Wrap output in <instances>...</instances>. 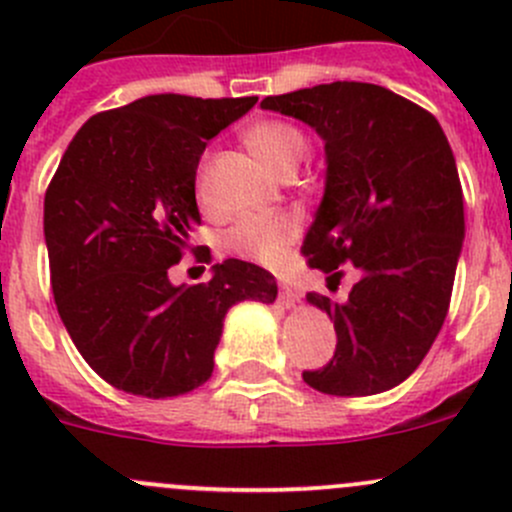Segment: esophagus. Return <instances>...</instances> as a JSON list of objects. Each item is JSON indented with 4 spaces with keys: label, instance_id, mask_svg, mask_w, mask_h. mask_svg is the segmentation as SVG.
Here are the masks:
<instances>
[{
    "label": "esophagus",
    "instance_id": "obj_1",
    "mask_svg": "<svg viewBox=\"0 0 512 512\" xmlns=\"http://www.w3.org/2000/svg\"><path fill=\"white\" fill-rule=\"evenodd\" d=\"M297 292H294L292 287L289 285H280V292H277V302L282 304V307L285 309H289V307H294V304H297Z\"/></svg>",
    "mask_w": 512,
    "mask_h": 512
}]
</instances>
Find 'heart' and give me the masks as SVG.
I'll return each instance as SVG.
<instances>
[{
	"mask_svg": "<svg viewBox=\"0 0 512 512\" xmlns=\"http://www.w3.org/2000/svg\"><path fill=\"white\" fill-rule=\"evenodd\" d=\"M245 146L255 153L275 175H294L297 165L307 153V136L297 126L277 118L252 123L245 131ZM205 173L208 160H203L198 173V195L205 198ZM299 225L292 215H260L240 220L227 232V247L237 255L255 260L260 265H277L285 257L287 247L297 237Z\"/></svg>",
	"mask_w": 512,
	"mask_h": 512,
	"instance_id": "obj_1",
	"label": "heart"
}]
</instances>
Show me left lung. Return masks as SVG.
Masks as SVG:
<instances>
[{
	"label": "left lung",
	"mask_w": 512,
	"mask_h": 512,
	"mask_svg": "<svg viewBox=\"0 0 512 512\" xmlns=\"http://www.w3.org/2000/svg\"><path fill=\"white\" fill-rule=\"evenodd\" d=\"M260 106L299 118L324 141L327 183L302 247L309 267L337 282L347 262L361 272L344 304L307 294L334 322L337 352L302 379L332 396L394 389L441 332L466 235L446 133L416 103L359 81L267 96Z\"/></svg>",
	"instance_id": "8db88e82"
}]
</instances>
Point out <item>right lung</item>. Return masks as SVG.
I'll return each instance as SVG.
<instances>
[{
	"mask_svg": "<svg viewBox=\"0 0 512 512\" xmlns=\"http://www.w3.org/2000/svg\"><path fill=\"white\" fill-rule=\"evenodd\" d=\"M255 103L156 94L96 113L51 178L44 240L56 309L86 364L126 394L168 399L203 386L227 309L275 302V277L252 262L213 265L203 285L168 277L200 225V156Z\"/></svg>",
	"mask_w": 512,
	"mask_h": 512,
	"instance_id": "add662e5",
	"label": "right lung"
}]
</instances>
